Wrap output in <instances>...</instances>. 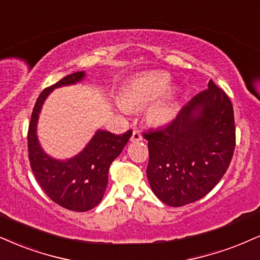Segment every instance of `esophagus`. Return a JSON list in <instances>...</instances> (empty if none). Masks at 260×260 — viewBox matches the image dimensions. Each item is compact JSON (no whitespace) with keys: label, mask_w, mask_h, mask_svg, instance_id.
<instances>
[{"label":"esophagus","mask_w":260,"mask_h":260,"mask_svg":"<svg viewBox=\"0 0 260 260\" xmlns=\"http://www.w3.org/2000/svg\"><path fill=\"white\" fill-rule=\"evenodd\" d=\"M142 139H143V137H142V134H140L139 131L138 129H134L133 133H132V137H131V140H132L133 143H138Z\"/></svg>","instance_id":"34e87169"}]
</instances>
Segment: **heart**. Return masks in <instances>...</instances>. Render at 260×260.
I'll use <instances>...</instances> for the list:
<instances>
[{
  "label": "heart",
  "instance_id": "heart-1",
  "mask_svg": "<svg viewBox=\"0 0 260 260\" xmlns=\"http://www.w3.org/2000/svg\"><path fill=\"white\" fill-rule=\"evenodd\" d=\"M170 84L171 76L167 73L150 71L124 84L118 100L122 108L127 110H137L150 105L146 111L148 120L154 124L167 123L174 117L177 110L174 96H161L170 88Z\"/></svg>",
  "mask_w": 260,
  "mask_h": 260
}]
</instances>
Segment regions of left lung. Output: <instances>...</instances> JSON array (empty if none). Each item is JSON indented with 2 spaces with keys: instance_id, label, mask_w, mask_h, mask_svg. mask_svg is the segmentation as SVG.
Listing matches in <instances>:
<instances>
[{
  "instance_id": "1",
  "label": "left lung",
  "mask_w": 260,
  "mask_h": 260,
  "mask_svg": "<svg viewBox=\"0 0 260 260\" xmlns=\"http://www.w3.org/2000/svg\"><path fill=\"white\" fill-rule=\"evenodd\" d=\"M143 137L152 191L171 207L189 205L207 195L229 168L236 144L233 104L211 80L174 120Z\"/></svg>"
}]
</instances>
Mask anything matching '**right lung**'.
<instances>
[{
    "label": "right lung",
    "mask_w": 260,
    "mask_h": 260,
    "mask_svg": "<svg viewBox=\"0 0 260 260\" xmlns=\"http://www.w3.org/2000/svg\"><path fill=\"white\" fill-rule=\"evenodd\" d=\"M83 76L82 71L74 73L43 89L34 106L27 131L30 167L36 180L52 201L74 212H87L102 201L108 185L109 167L132 136V129L122 136L98 131L81 154L65 162L53 160L42 151L36 137L41 106L55 87L73 84Z\"/></svg>",
    "instance_id": "right-lung-1"
}]
</instances>
